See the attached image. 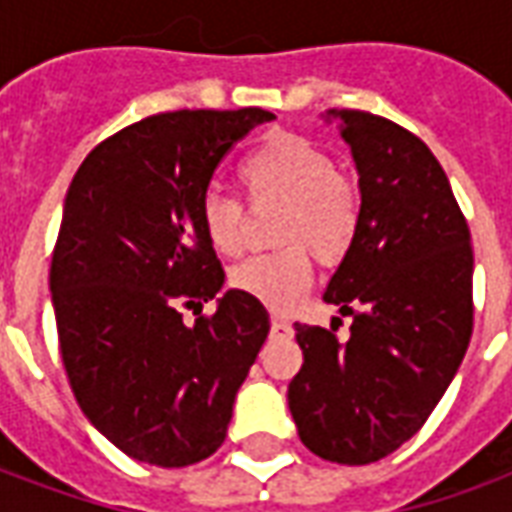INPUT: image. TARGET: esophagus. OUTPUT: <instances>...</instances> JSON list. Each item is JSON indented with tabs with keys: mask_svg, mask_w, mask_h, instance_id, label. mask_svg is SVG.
<instances>
[{
	"mask_svg": "<svg viewBox=\"0 0 512 512\" xmlns=\"http://www.w3.org/2000/svg\"><path fill=\"white\" fill-rule=\"evenodd\" d=\"M271 334H274V337H293V326H290L288 321L274 318V321H271Z\"/></svg>",
	"mask_w": 512,
	"mask_h": 512,
	"instance_id": "obj_1",
	"label": "esophagus"
}]
</instances>
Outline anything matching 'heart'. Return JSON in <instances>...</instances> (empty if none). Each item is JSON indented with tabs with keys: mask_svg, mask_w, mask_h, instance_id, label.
Segmentation results:
<instances>
[{
	"mask_svg": "<svg viewBox=\"0 0 512 512\" xmlns=\"http://www.w3.org/2000/svg\"><path fill=\"white\" fill-rule=\"evenodd\" d=\"M249 200L257 208L282 205L277 219L279 252L257 255L233 268L230 282L268 310H290L310 282V255L332 266L343 260L359 233L362 202L354 180L337 172L329 153L307 139L279 134L252 150L241 164ZM202 230L216 252L244 249V205L222 191H208L200 202Z\"/></svg>",
	"mask_w": 512,
	"mask_h": 512,
	"instance_id": "heart-1",
	"label": "heart"
}]
</instances>
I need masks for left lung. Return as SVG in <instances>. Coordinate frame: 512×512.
I'll use <instances>...</instances> for the list:
<instances>
[{
  "label": "left lung",
  "mask_w": 512,
  "mask_h": 512,
  "mask_svg": "<svg viewBox=\"0 0 512 512\" xmlns=\"http://www.w3.org/2000/svg\"><path fill=\"white\" fill-rule=\"evenodd\" d=\"M326 120H340L362 194L359 233L323 293L351 315V337L296 323L304 365L288 406L307 450L365 466L406 444L458 373L474 255L450 180L419 136L359 109Z\"/></svg>",
  "instance_id": "1"
}]
</instances>
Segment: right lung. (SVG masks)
I'll return each instance as SVG.
<instances>
[{
    "label": "right lung",
    "mask_w": 512,
    "mask_h": 512,
    "mask_svg": "<svg viewBox=\"0 0 512 512\" xmlns=\"http://www.w3.org/2000/svg\"><path fill=\"white\" fill-rule=\"evenodd\" d=\"M266 109L139 120L84 158L65 194L49 288L62 365L84 417L134 461L178 469L222 447L268 312L224 271L200 202ZM217 299L194 324L180 309Z\"/></svg>",
    "instance_id": "obj_1"
}]
</instances>
